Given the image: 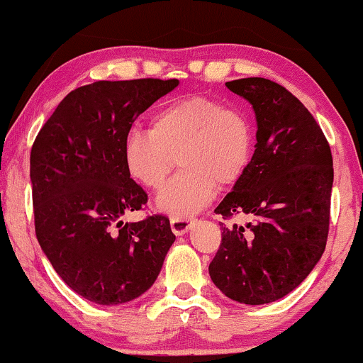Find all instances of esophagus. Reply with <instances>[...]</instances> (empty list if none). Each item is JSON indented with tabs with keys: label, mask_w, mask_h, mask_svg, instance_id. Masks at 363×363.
Instances as JSON below:
<instances>
[{
	"label": "esophagus",
	"mask_w": 363,
	"mask_h": 363,
	"mask_svg": "<svg viewBox=\"0 0 363 363\" xmlns=\"http://www.w3.org/2000/svg\"><path fill=\"white\" fill-rule=\"evenodd\" d=\"M194 218H171V228L174 235H186L194 226Z\"/></svg>",
	"instance_id": "34e87169"
}]
</instances>
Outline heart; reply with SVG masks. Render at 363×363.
Wrapping results in <instances>:
<instances>
[{
  "label": "heart",
  "instance_id": "b5f03b06",
  "mask_svg": "<svg viewBox=\"0 0 363 363\" xmlns=\"http://www.w3.org/2000/svg\"><path fill=\"white\" fill-rule=\"evenodd\" d=\"M256 132L245 112L192 95L164 105L150 128H130L122 145L125 169L147 189H159L179 160L182 171L159 192L155 206L174 218L204 209L216 187L245 179L255 157Z\"/></svg>",
  "mask_w": 363,
  "mask_h": 363
}]
</instances>
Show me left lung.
Masks as SVG:
<instances>
[{"instance_id":"8db88e82","label":"left lung","mask_w":363,"mask_h":363,"mask_svg":"<svg viewBox=\"0 0 363 363\" xmlns=\"http://www.w3.org/2000/svg\"><path fill=\"white\" fill-rule=\"evenodd\" d=\"M226 86L253 105L258 142L250 171L214 213L253 221L219 224L223 240L209 274L231 300L272 303L295 290L325 251L332 150L308 108L277 82L250 77Z\"/></svg>"}]
</instances>
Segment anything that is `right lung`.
<instances>
[{
  "label": "right lung",
  "mask_w": 363,
  "mask_h": 363,
  "mask_svg": "<svg viewBox=\"0 0 363 363\" xmlns=\"http://www.w3.org/2000/svg\"><path fill=\"white\" fill-rule=\"evenodd\" d=\"M179 80L139 79L72 90L30 155L35 233L60 278L85 300L121 305L152 286L174 236L169 218L122 216L147 204L122 145L132 123Z\"/></svg>",
  "instance_id": "1"
}]
</instances>
